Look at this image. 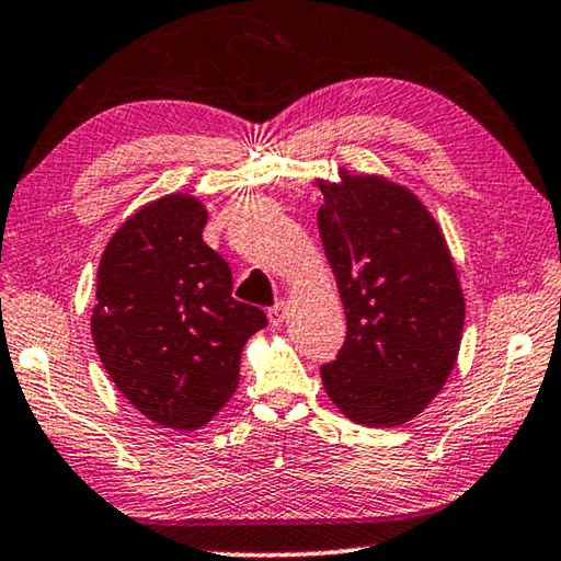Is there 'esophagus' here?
I'll list each match as a JSON object with an SVG mask.
<instances>
[{
  "label": "esophagus",
  "instance_id": "esophagus-1",
  "mask_svg": "<svg viewBox=\"0 0 561 561\" xmlns=\"http://www.w3.org/2000/svg\"><path fill=\"white\" fill-rule=\"evenodd\" d=\"M266 317H270V324L272 327H279L284 319H287V305H284V301H279V305L270 307V312H266Z\"/></svg>",
  "mask_w": 561,
  "mask_h": 561
}]
</instances>
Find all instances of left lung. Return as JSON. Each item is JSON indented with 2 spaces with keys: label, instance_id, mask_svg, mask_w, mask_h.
<instances>
[{
  "label": "left lung",
  "instance_id": "left-lung-1",
  "mask_svg": "<svg viewBox=\"0 0 561 561\" xmlns=\"http://www.w3.org/2000/svg\"><path fill=\"white\" fill-rule=\"evenodd\" d=\"M340 176L317 182L319 237L346 314L322 385L352 422L397 426L422 414L455 369L465 295L439 225L407 186Z\"/></svg>",
  "mask_w": 561,
  "mask_h": 561
}]
</instances>
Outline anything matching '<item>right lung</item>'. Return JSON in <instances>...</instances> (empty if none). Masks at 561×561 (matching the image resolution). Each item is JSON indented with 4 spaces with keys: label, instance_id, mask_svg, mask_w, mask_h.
<instances>
[{
    "label": "right lung",
    "instance_id": "1",
    "mask_svg": "<svg viewBox=\"0 0 561 561\" xmlns=\"http://www.w3.org/2000/svg\"><path fill=\"white\" fill-rule=\"evenodd\" d=\"M207 209L167 194L135 211L96 272L92 340L119 392L147 420L192 432L239 385V359L266 327L260 307L232 297V272L204 244Z\"/></svg>",
    "mask_w": 561,
    "mask_h": 561
}]
</instances>
